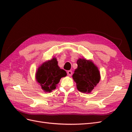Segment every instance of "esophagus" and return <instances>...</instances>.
<instances>
[{
	"label": "esophagus",
	"instance_id": "1",
	"mask_svg": "<svg viewBox=\"0 0 132 132\" xmlns=\"http://www.w3.org/2000/svg\"><path fill=\"white\" fill-rule=\"evenodd\" d=\"M67 74L69 76H70V77H71V76L72 75V74H73L72 71H71V70H68V71H67Z\"/></svg>",
	"mask_w": 132,
	"mask_h": 132
}]
</instances>
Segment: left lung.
Returning a JSON list of instances; mask_svg holds the SVG:
<instances>
[{
	"instance_id": "8db88e82",
	"label": "left lung",
	"mask_w": 132,
	"mask_h": 132,
	"mask_svg": "<svg viewBox=\"0 0 132 132\" xmlns=\"http://www.w3.org/2000/svg\"><path fill=\"white\" fill-rule=\"evenodd\" d=\"M77 63L78 68L73 78L77 83V89L82 93H90L100 80L99 71L93 62L85 59L80 58Z\"/></svg>"
}]
</instances>
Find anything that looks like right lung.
Returning a JSON list of instances; mask_svg holds the SVG:
<instances>
[{
	"mask_svg": "<svg viewBox=\"0 0 132 132\" xmlns=\"http://www.w3.org/2000/svg\"><path fill=\"white\" fill-rule=\"evenodd\" d=\"M66 75V71L60 69L56 58H53L39 67L36 74V78L42 89L50 93L56 88L61 78Z\"/></svg>",
	"mask_w": 132,
	"mask_h": 132,
	"instance_id": "add662e5",
	"label": "right lung"
}]
</instances>
